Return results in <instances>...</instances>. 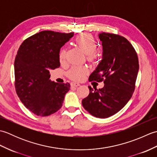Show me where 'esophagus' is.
Masks as SVG:
<instances>
[{
    "instance_id": "34e87169",
    "label": "esophagus",
    "mask_w": 157,
    "mask_h": 157,
    "mask_svg": "<svg viewBox=\"0 0 157 157\" xmlns=\"http://www.w3.org/2000/svg\"><path fill=\"white\" fill-rule=\"evenodd\" d=\"M79 83H76V82H71V88H76V87H78V86H79Z\"/></svg>"
}]
</instances>
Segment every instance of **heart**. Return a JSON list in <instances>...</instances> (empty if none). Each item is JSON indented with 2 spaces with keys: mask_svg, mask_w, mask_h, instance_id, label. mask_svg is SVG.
Listing matches in <instances>:
<instances>
[{
  "mask_svg": "<svg viewBox=\"0 0 157 157\" xmlns=\"http://www.w3.org/2000/svg\"><path fill=\"white\" fill-rule=\"evenodd\" d=\"M75 44L86 53V57L90 61H93L97 58L98 52L95 49L96 42L94 38L90 34H83L77 36L75 39ZM67 51L65 48H61L59 52V60L61 62L65 61ZM88 69L86 67L74 65L68 71V76L70 79L75 81H80L84 78L88 73Z\"/></svg>",
  "mask_w": 157,
  "mask_h": 157,
  "instance_id": "heart-1",
  "label": "heart"
}]
</instances>
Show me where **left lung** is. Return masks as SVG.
<instances>
[{
	"mask_svg": "<svg viewBox=\"0 0 157 157\" xmlns=\"http://www.w3.org/2000/svg\"><path fill=\"white\" fill-rule=\"evenodd\" d=\"M98 37L102 57L89 81H104L105 86L98 90L88 86L89 95L82 100V105L94 117L107 118L124 107L132 96L139 62L134 48L125 38L105 32Z\"/></svg>",
	"mask_w": 157,
	"mask_h": 157,
	"instance_id": "1",
	"label": "left lung"
}]
</instances>
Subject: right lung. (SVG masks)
Returning <instances> with one entry per match:
<instances>
[{
    "label": "right lung",
    "instance_id": "right-lung-1",
    "mask_svg": "<svg viewBox=\"0 0 157 157\" xmlns=\"http://www.w3.org/2000/svg\"><path fill=\"white\" fill-rule=\"evenodd\" d=\"M73 33L42 31L20 46L14 63L15 86L20 101L38 116H48L61 109L70 84L52 82L49 71L60 67V49Z\"/></svg>",
    "mask_w": 157,
    "mask_h": 157
}]
</instances>
